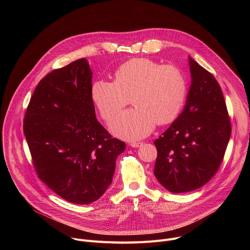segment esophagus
Wrapping results in <instances>:
<instances>
[{
  "label": "esophagus",
  "mask_w": 250,
  "mask_h": 250,
  "mask_svg": "<svg viewBox=\"0 0 250 250\" xmlns=\"http://www.w3.org/2000/svg\"><path fill=\"white\" fill-rule=\"evenodd\" d=\"M142 145H144V142H135V141H131L130 144H129V146H130L131 147H139V146H141Z\"/></svg>",
  "instance_id": "34e87169"
}]
</instances>
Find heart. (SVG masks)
<instances>
[{
	"mask_svg": "<svg viewBox=\"0 0 250 250\" xmlns=\"http://www.w3.org/2000/svg\"><path fill=\"white\" fill-rule=\"evenodd\" d=\"M114 82L98 79L91 86V98L101 117L111 122L131 99L135 108L119 115L112 132L135 140L148 135L158 125L173 123L181 114L188 96L183 71L147 58L131 59L121 65Z\"/></svg>",
	"mask_w": 250,
	"mask_h": 250,
	"instance_id": "heart-1",
	"label": "heart"
}]
</instances>
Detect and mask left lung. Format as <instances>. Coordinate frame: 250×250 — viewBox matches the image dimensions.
Here are the masks:
<instances>
[{"label":"left lung","mask_w":250,"mask_h":250,"mask_svg":"<svg viewBox=\"0 0 250 250\" xmlns=\"http://www.w3.org/2000/svg\"><path fill=\"white\" fill-rule=\"evenodd\" d=\"M192 83L183 112L154 140V176L171 193L199 189L220 168L231 134L216 78L189 57Z\"/></svg>","instance_id":"8db88e82"}]
</instances>
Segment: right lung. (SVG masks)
Here are the masks:
<instances>
[{"label":"right lung","mask_w":250,"mask_h":250,"mask_svg":"<svg viewBox=\"0 0 250 250\" xmlns=\"http://www.w3.org/2000/svg\"><path fill=\"white\" fill-rule=\"evenodd\" d=\"M92 71L85 58L53 70L35 88L23 119L40 179L64 200L87 205L113 180L124 141L97 121Z\"/></svg>","instance_id":"right-lung-1"}]
</instances>
